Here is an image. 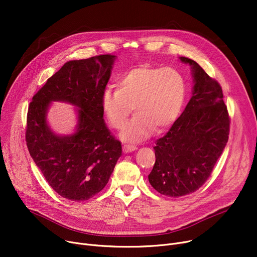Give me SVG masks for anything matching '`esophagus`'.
Returning a JSON list of instances; mask_svg holds the SVG:
<instances>
[{
    "instance_id": "1",
    "label": "esophagus",
    "mask_w": 257,
    "mask_h": 257,
    "mask_svg": "<svg viewBox=\"0 0 257 257\" xmlns=\"http://www.w3.org/2000/svg\"><path fill=\"white\" fill-rule=\"evenodd\" d=\"M137 149H138V148L136 146H131V145H124V147H123V151L125 153L133 152V151H136Z\"/></svg>"
}]
</instances>
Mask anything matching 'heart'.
Listing matches in <instances>:
<instances>
[{
    "label": "heart",
    "mask_w": 257,
    "mask_h": 257,
    "mask_svg": "<svg viewBox=\"0 0 257 257\" xmlns=\"http://www.w3.org/2000/svg\"><path fill=\"white\" fill-rule=\"evenodd\" d=\"M186 86L182 75L171 67L139 65L116 81V89L107 88L101 104L109 124L117 130L127 123L131 109L136 115L121 131L120 140L139 143L172 125L184 104Z\"/></svg>",
    "instance_id": "b5f03b06"
}]
</instances>
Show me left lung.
Returning <instances> with one entry per match:
<instances>
[{
    "label": "left lung",
    "mask_w": 257,
    "mask_h": 257,
    "mask_svg": "<svg viewBox=\"0 0 257 257\" xmlns=\"http://www.w3.org/2000/svg\"><path fill=\"white\" fill-rule=\"evenodd\" d=\"M179 60L191 65L192 98L166 136L157 140L155 165L148 176L158 193L174 198L205 183L225 149L230 124L220 84L196 61Z\"/></svg>",
    "instance_id": "8db88e82"
}]
</instances>
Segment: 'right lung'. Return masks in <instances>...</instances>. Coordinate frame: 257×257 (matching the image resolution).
Segmentation results:
<instances>
[{"label":"right lung","instance_id":"obj_1","mask_svg":"<svg viewBox=\"0 0 257 257\" xmlns=\"http://www.w3.org/2000/svg\"><path fill=\"white\" fill-rule=\"evenodd\" d=\"M115 59L100 55L65 62L30 103L27 147L50 186L67 200L85 201L100 193L121 155L101 104ZM53 101L75 106L77 124L72 134L58 135L49 127L47 112Z\"/></svg>","mask_w":257,"mask_h":257}]
</instances>
